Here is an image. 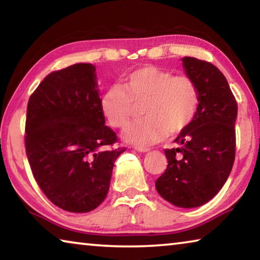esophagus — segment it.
Instances as JSON below:
<instances>
[{
    "label": "esophagus",
    "instance_id": "1",
    "mask_svg": "<svg viewBox=\"0 0 260 260\" xmlns=\"http://www.w3.org/2000/svg\"><path fill=\"white\" fill-rule=\"evenodd\" d=\"M134 149L136 151H140V152H148L149 150H150L149 148H143V147H135Z\"/></svg>",
    "mask_w": 260,
    "mask_h": 260
}]
</instances>
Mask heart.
I'll use <instances>...</instances> for the list:
<instances>
[{
	"instance_id": "1",
	"label": "heart",
	"mask_w": 260,
	"mask_h": 260,
	"mask_svg": "<svg viewBox=\"0 0 260 260\" xmlns=\"http://www.w3.org/2000/svg\"><path fill=\"white\" fill-rule=\"evenodd\" d=\"M200 103V87L191 77L174 76L169 70L146 65L126 74L120 86L110 87L101 100V110L110 126L124 129L141 107L144 119L127 128L124 139L147 147L167 134L175 136L186 131Z\"/></svg>"
}]
</instances>
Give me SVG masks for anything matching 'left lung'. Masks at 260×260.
Returning a JSON list of instances; mask_svg holds the SVG:
<instances>
[{"label":"left lung","mask_w":260,"mask_h":260,"mask_svg":"<svg viewBox=\"0 0 260 260\" xmlns=\"http://www.w3.org/2000/svg\"><path fill=\"white\" fill-rule=\"evenodd\" d=\"M186 74L200 87L195 119L180 133L177 148L165 149L167 167L156 180L162 199L179 208H197L217 195L235 159L237 103L223 74L209 61L183 57Z\"/></svg>","instance_id":"8db88e82"}]
</instances>
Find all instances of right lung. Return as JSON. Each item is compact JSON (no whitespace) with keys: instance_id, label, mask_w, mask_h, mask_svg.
<instances>
[{"instance_id":"1","label":"right lung","mask_w":260,"mask_h":260,"mask_svg":"<svg viewBox=\"0 0 260 260\" xmlns=\"http://www.w3.org/2000/svg\"><path fill=\"white\" fill-rule=\"evenodd\" d=\"M25 133L30 170L48 200L74 213L102 203L126 149L113 147L118 138L105 126L94 65L48 74L28 100Z\"/></svg>"}]
</instances>
